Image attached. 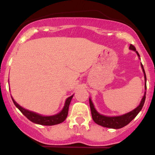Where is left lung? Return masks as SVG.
Returning a JSON list of instances; mask_svg holds the SVG:
<instances>
[{
    "label": "left lung",
    "instance_id": "8db88e82",
    "mask_svg": "<svg viewBox=\"0 0 155 155\" xmlns=\"http://www.w3.org/2000/svg\"><path fill=\"white\" fill-rule=\"evenodd\" d=\"M130 50H134V51H136V48L135 46H133L132 44H130ZM138 57H140L139 53L137 51H136ZM141 68L143 70V74H144V80H145V90L147 89V85H146V81H147V78H146V74H145L144 69H143V65L141 64ZM145 98H146V91L144 92V95L143 96L141 99V102L140 103V105H138L136 109H134V110L128 113H126L124 115H122V116H103V115L100 114L97 112V110L94 108V105H93L92 102H91V98H89V104H90V108H91V116H92V119L94 120V123H96L98 125L102 126L104 127H107V128H112V129H120L122 127H125L127 124H129L134 120L137 116L138 113H140V111L141 110L143 106V104L145 102Z\"/></svg>",
    "mask_w": 155,
    "mask_h": 155
}]
</instances>
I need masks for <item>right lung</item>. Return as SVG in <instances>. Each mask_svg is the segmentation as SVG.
<instances>
[{
  "mask_svg": "<svg viewBox=\"0 0 155 155\" xmlns=\"http://www.w3.org/2000/svg\"><path fill=\"white\" fill-rule=\"evenodd\" d=\"M73 95H71V96H70L69 98H68L66 99L64 108H63V109L60 112V113H57V114L56 115H53V116H42V115L35 113H34V112H31V111L27 110V109H24V108H22L21 106H20V105L13 99L12 97V98L14 104L15 105L16 107H17L19 110L21 111V113H22L25 117H27V119H28L30 121H31L32 123H35V124H39V125L53 126L56 125V124H61V123H63V122L66 120V118H67V116H68V109H69L70 103H71V99L73 98Z\"/></svg>",
  "mask_w": 155,
  "mask_h": 155,
  "instance_id": "1",
  "label": "right lung"
}]
</instances>
